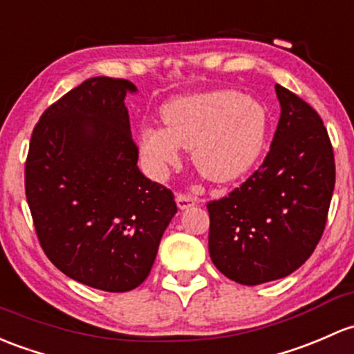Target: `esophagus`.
Returning <instances> with one entry per match:
<instances>
[{
  "instance_id": "obj_1",
  "label": "esophagus",
  "mask_w": 354,
  "mask_h": 354,
  "mask_svg": "<svg viewBox=\"0 0 354 354\" xmlns=\"http://www.w3.org/2000/svg\"><path fill=\"white\" fill-rule=\"evenodd\" d=\"M176 205L180 210H188V208L196 205V200L192 198L189 195H183V193H178L176 195Z\"/></svg>"
}]
</instances>
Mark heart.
I'll return each mask as SVG.
<instances>
[{
    "label": "heart",
    "instance_id": "b5f03b06",
    "mask_svg": "<svg viewBox=\"0 0 354 354\" xmlns=\"http://www.w3.org/2000/svg\"><path fill=\"white\" fill-rule=\"evenodd\" d=\"M165 129L144 127L139 151L152 174L162 176L192 149L196 171L212 183H229L251 169L266 139V110L232 89L192 93L161 110Z\"/></svg>",
    "mask_w": 354,
    "mask_h": 354
}]
</instances>
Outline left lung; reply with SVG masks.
I'll list each match as a JSON object with an SVG mask.
<instances>
[{
  "mask_svg": "<svg viewBox=\"0 0 354 354\" xmlns=\"http://www.w3.org/2000/svg\"><path fill=\"white\" fill-rule=\"evenodd\" d=\"M274 89L281 113L265 161L229 196L207 205L212 263L249 286L288 277L310 258L336 181L317 111L280 84Z\"/></svg>",
  "mask_w": 354,
  "mask_h": 354,
  "instance_id": "left-lung-1",
  "label": "left lung"
}]
</instances>
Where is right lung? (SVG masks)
Masks as SVG:
<instances>
[{
  "mask_svg": "<svg viewBox=\"0 0 354 354\" xmlns=\"http://www.w3.org/2000/svg\"><path fill=\"white\" fill-rule=\"evenodd\" d=\"M127 80L83 81L44 111L30 140L25 192L37 237L66 277L105 292L137 288L178 212L137 166Z\"/></svg>",
  "mask_w": 354,
  "mask_h": 354,
  "instance_id": "right-lung-1",
  "label": "right lung"
}]
</instances>
